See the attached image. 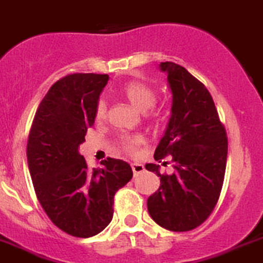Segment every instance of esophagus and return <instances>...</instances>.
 Returning <instances> with one entry per match:
<instances>
[{"instance_id": "esophagus-1", "label": "esophagus", "mask_w": 263, "mask_h": 263, "mask_svg": "<svg viewBox=\"0 0 263 263\" xmlns=\"http://www.w3.org/2000/svg\"><path fill=\"white\" fill-rule=\"evenodd\" d=\"M131 167H132V171H134V175L144 173V166L141 165V163H132Z\"/></svg>"}]
</instances>
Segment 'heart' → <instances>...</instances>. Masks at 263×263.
I'll return each mask as SVG.
<instances>
[{"instance_id":"1","label":"heart","mask_w":263,"mask_h":263,"mask_svg":"<svg viewBox=\"0 0 263 263\" xmlns=\"http://www.w3.org/2000/svg\"><path fill=\"white\" fill-rule=\"evenodd\" d=\"M122 92L126 96V98L136 107L140 111H146V110L151 109L152 106L156 102V92L153 90V88H151L149 85L144 84L141 82H129L122 88ZM159 112H154V115H158ZM106 117V102L104 100L97 104L96 107V119L102 120ZM144 139L143 136L140 135H132V136H124L120 140V145L126 152H132L136 151L137 146L143 143Z\"/></svg>"}]
</instances>
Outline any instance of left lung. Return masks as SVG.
Instances as JSON below:
<instances>
[{
	"label": "left lung",
	"mask_w": 263,
	"mask_h": 263,
	"mask_svg": "<svg viewBox=\"0 0 263 263\" xmlns=\"http://www.w3.org/2000/svg\"><path fill=\"white\" fill-rule=\"evenodd\" d=\"M158 68L167 76L171 112L154 159L162 162L171 156L174 170L167 175L161 174L159 165H145L161 179L159 188L148 198V212L166 230L190 231L208 219L219 198L227 137L205 85L174 62H161Z\"/></svg>",
	"instance_id": "obj_1"
}]
</instances>
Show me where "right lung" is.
Segmentation results:
<instances>
[{
	"label": "right lung",
	"mask_w": 263,
	"mask_h": 263,
	"mask_svg": "<svg viewBox=\"0 0 263 263\" xmlns=\"http://www.w3.org/2000/svg\"><path fill=\"white\" fill-rule=\"evenodd\" d=\"M109 75L71 73L51 85L36 111L27 161L36 196L51 222L66 234L90 237L112 219L118 190L132 179L122 159L107 158L88 168L79 145L96 119Z\"/></svg>",
	"instance_id": "add662e5"
}]
</instances>
